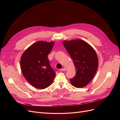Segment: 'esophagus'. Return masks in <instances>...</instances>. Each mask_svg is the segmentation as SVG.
I'll use <instances>...</instances> for the list:
<instances>
[{
  "instance_id": "34e87169",
  "label": "esophagus",
  "mask_w": 120,
  "mask_h": 120,
  "mask_svg": "<svg viewBox=\"0 0 120 120\" xmlns=\"http://www.w3.org/2000/svg\"><path fill=\"white\" fill-rule=\"evenodd\" d=\"M60 71H67V69L64 68H63L61 69Z\"/></svg>"
}]
</instances>
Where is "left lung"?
<instances>
[{"instance_id":"left-lung-1","label":"left lung","mask_w":120,"mask_h":120,"mask_svg":"<svg viewBox=\"0 0 120 120\" xmlns=\"http://www.w3.org/2000/svg\"><path fill=\"white\" fill-rule=\"evenodd\" d=\"M63 44L72 58L76 71L70 79L75 87L86 86L93 78L98 67V59L94 49L86 41L77 39L63 41Z\"/></svg>"}]
</instances>
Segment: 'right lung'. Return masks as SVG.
<instances>
[{"mask_svg":"<svg viewBox=\"0 0 120 120\" xmlns=\"http://www.w3.org/2000/svg\"><path fill=\"white\" fill-rule=\"evenodd\" d=\"M54 43V41H39L30 46L21 56L20 66L23 76L37 89L49 87L55 76L48 58Z\"/></svg>","mask_w":120,"mask_h":120,"instance_id":"1","label":"right lung"}]
</instances>
